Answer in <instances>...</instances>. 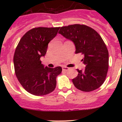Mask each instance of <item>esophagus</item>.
<instances>
[{"label":"esophagus","instance_id":"1","mask_svg":"<svg viewBox=\"0 0 122 122\" xmlns=\"http://www.w3.org/2000/svg\"><path fill=\"white\" fill-rule=\"evenodd\" d=\"M62 70L65 71H67L69 70V68H68V67H65V66H63V67H62Z\"/></svg>","mask_w":122,"mask_h":122}]
</instances>
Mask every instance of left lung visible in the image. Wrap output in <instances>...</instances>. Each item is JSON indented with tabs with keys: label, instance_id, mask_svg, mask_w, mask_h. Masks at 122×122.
I'll list each match as a JSON object with an SVG mask.
<instances>
[{
	"label": "left lung",
	"instance_id": "obj_1",
	"mask_svg": "<svg viewBox=\"0 0 122 122\" xmlns=\"http://www.w3.org/2000/svg\"><path fill=\"white\" fill-rule=\"evenodd\" d=\"M58 33L74 44L76 54L84 56L82 61L86 68L77 69L78 76L72 79L75 87L86 92L99 88L109 68V52L100 35L93 28L80 24L61 27Z\"/></svg>",
	"mask_w": 122,
	"mask_h": 122
}]
</instances>
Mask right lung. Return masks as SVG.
Segmentation results:
<instances>
[{"label":"right lung","instance_id":"1","mask_svg":"<svg viewBox=\"0 0 122 122\" xmlns=\"http://www.w3.org/2000/svg\"><path fill=\"white\" fill-rule=\"evenodd\" d=\"M60 28H33L22 37L16 48L13 56L16 76L23 88L33 95H46L56 87V78L62 68L45 67L40 58L45 56L48 43Z\"/></svg>","mask_w":122,"mask_h":122}]
</instances>
